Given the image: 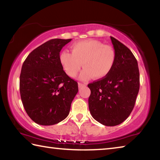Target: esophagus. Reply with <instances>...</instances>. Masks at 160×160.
Segmentation results:
<instances>
[{
  "instance_id": "esophagus-1",
  "label": "esophagus",
  "mask_w": 160,
  "mask_h": 160,
  "mask_svg": "<svg viewBox=\"0 0 160 160\" xmlns=\"http://www.w3.org/2000/svg\"><path fill=\"white\" fill-rule=\"evenodd\" d=\"M86 86L85 83H82V82H78V87L79 88H81V87H85Z\"/></svg>"
}]
</instances>
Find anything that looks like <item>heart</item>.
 Segmentation results:
<instances>
[{"instance_id":"obj_1","label":"heart","mask_w":160,"mask_h":160,"mask_svg":"<svg viewBox=\"0 0 160 160\" xmlns=\"http://www.w3.org/2000/svg\"><path fill=\"white\" fill-rule=\"evenodd\" d=\"M72 53L62 51L59 61L64 71L70 77L74 78L82 66L85 68L80 74L82 80L92 76L102 79L112 71L116 63L115 49L110 45H105L97 40H85L71 46Z\"/></svg>"}]
</instances>
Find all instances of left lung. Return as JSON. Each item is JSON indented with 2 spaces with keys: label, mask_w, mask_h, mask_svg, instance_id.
<instances>
[{
  "label": "left lung",
  "mask_w": 160,
  "mask_h": 160,
  "mask_svg": "<svg viewBox=\"0 0 160 160\" xmlns=\"http://www.w3.org/2000/svg\"><path fill=\"white\" fill-rule=\"evenodd\" d=\"M111 40L116 63L106 77L88 84L89 109L100 123L114 126L123 122L133 109L140 88L138 61L131 51L115 38Z\"/></svg>",
  "instance_id": "1"
}]
</instances>
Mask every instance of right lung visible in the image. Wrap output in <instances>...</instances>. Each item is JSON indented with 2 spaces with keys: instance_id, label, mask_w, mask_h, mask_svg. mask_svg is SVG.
<instances>
[{
  "instance_id": "add662e5",
  "label": "right lung",
  "mask_w": 160,
  "mask_h": 160,
  "mask_svg": "<svg viewBox=\"0 0 160 160\" xmlns=\"http://www.w3.org/2000/svg\"><path fill=\"white\" fill-rule=\"evenodd\" d=\"M72 39H53L29 54L22 66L20 92L24 108L32 121L51 126L69 114L78 92V82L63 70L60 51Z\"/></svg>"
}]
</instances>
